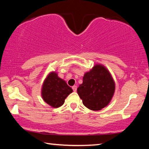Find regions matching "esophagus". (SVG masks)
<instances>
[{
	"label": "esophagus",
	"instance_id": "34e87169",
	"mask_svg": "<svg viewBox=\"0 0 149 149\" xmlns=\"http://www.w3.org/2000/svg\"><path fill=\"white\" fill-rule=\"evenodd\" d=\"M72 89L74 92L76 91H77V86H76V85H74V86L72 87Z\"/></svg>",
	"mask_w": 149,
	"mask_h": 149
}]
</instances>
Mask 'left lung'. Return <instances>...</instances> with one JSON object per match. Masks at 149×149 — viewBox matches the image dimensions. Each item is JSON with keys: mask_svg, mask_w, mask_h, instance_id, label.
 <instances>
[{"mask_svg": "<svg viewBox=\"0 0 149 149\" xmlns=\"http://www.w3.org/2000/svg\"><path fill=\"white\" fill-rule=\"evenodd\" d=\"M114 91L115 84L110 72L102 65L97 64L85 73L77 92L84 106L100 110L109 104Z\"/></svg>", "mask_w": 149, "mask_h": 149, "instance_id": "1", "label": "left lung"}]
</instances>
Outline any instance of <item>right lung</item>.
<instances>
[{
    "label": "right lung",
    "instance_id": "add662e5",
    "mask_svg": "<svg viewBox=\"0 0 149 149\" xmlns=\"http://www.w3.org/2000/svg\"><path fill=\"white\" fill-rule=\"evenodd\" d=\"M72 92V89L64 80L58 76L56 72H51L43 83L41 95L48 104L53 108H58L64 104L65 98Z\"/></svg>",
    "mask_w": 149,
    "mask_h": 149
}]
</instances>
